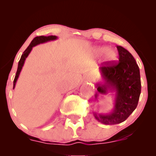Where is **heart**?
I'll return each instance as SVG.
<instances>
[{"label": "heart", "mask_w": 156, "mask_h": 156, "mask_svg": "<svg viewBox=\"0 0 156 156\" xmlns=\"http://www.w3.org/2000/svg\"><path fill=\"white\" fill-rule=\"evenodd\" d=\"M94 51L97 55L105 54V61L109 63H114L119 58V55H118L117 52L114 49H108V48L106 46H101V47L95 48Z\"/></svg>", "instance_id": "heart-1"}]
</instances>
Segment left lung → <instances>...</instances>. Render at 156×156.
<instances>
[{"instance_id": "1", "label": "left lung", "mask_w": 156, "mask_h": 156, "mask_svg": "<svg viewBox=\"0 0 156 156\" xmlns=\"http://www.w3.org/2000/svg\"><path fill=\"white\" fill-rule=\"evenodd\" d=\"M119 62L107 63L100 68L104 82L98 83L94 98L98 93L107 94L114 92V108L107 114L93 112V115L104 125H116L122 122L135 110L141 94L139 68L133 56L122 46H117Z\"/></svg>"}]
</instances>
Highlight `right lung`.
Returning a JSON list of instances; mask_svg holds the SVG:
<instances>
[{"label":"right lung","mask_w":156,"mask_h":156,"mask_svg":"<svg viewBox=\"0 0 156 156\" xmlns=\"http://www.w3.org/2000/svg\"><path fill=\"white\" fill-rule=\"evenodd\" d=\"M58 39V37L56 36H48V37H44V36H39V37H35L33 40L31 41V42L30 43L29 46L26 48V50L23 52V53L21 55L20 59L18 63V67H17V73H16L15 80H14V84H13V89H15L16 83H17V80L18 79L21 70H22V68L24 65L25 61H26V58L28 57V55H29V53H31L32 48H33L34 46L37 45V44L44 43V42H49V41H53L55 40V39Z\"/></svg>","instance_id":"add662e5"}]
</instances>
